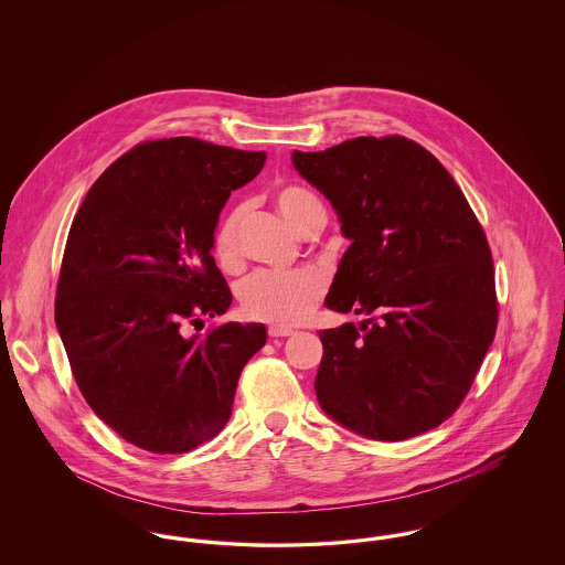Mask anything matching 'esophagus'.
Here are the masks:
<instances>
[{
	"instance_id": "obj_1",
	"label": "esophagus",
	"mask_w": 565,
	"mask_h": 565,
	"mask_svg": "<svg viewBox=\"0 0 565 565\" xmlns=\"http://www.w3.org/2000/svg\"><path fill=\"white\" fill-rule=\"evenodd\" d=\"M290 334H292L290 328H279V326H270L269 328V337H273V339H277V337H290Z\"/></svg>"
}]
</instances>
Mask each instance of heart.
I'll return each instance as SVG.
<instances>
[{"label": "heart", "instance_id": "b5f03b06", "mask_svg": "<svg viewBox=\"0 0 565 565\" xmlns=\"http://www.w3.org/2000/svg\"><path fill=\"white\" fill-rule=\"evenodd\" d=\"M275 207L298 235H305L318 220L326 217L320 199L300 186L279 190L275 194ZM242 226L243 212L235 210L215 233V258L224 267H233L239 260ZM322 295L323 279L313 270L256 273L243 281L239 302L247 318L288 328L307 320Z\"/></svg>", "mask_w": 565, "mask_h": 565}]
</instances>
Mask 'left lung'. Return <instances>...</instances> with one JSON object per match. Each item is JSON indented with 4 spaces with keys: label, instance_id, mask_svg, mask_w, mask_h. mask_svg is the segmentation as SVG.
<instances>
[{
    "label": "left lung",
    "instance_id": "obj_1",
    "mask_svg": "<svg viewBox=\"0 0 565 565\" xmlns=\"http://www.w3.org/2000/svg\"><path fill=\"white\" fill-rule=\"evenodd\" d=\"M350 239L326 307L362 316L320 332L316 396L373 440L440 426L489 350L498 302L483 228L451 173L406 137H355L292 154Z\"/></svg>",
    "mask_w": 565,
    "mask_h": 565
}]
</instances>
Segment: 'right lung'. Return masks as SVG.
Returning <instances> with one entry per match:
<instances>
[{"label":"right lung","mask_w":565,"mask_h":565,"mask_svg":"<svg viewBox=\"0 0 565 565\" xmlns=\"http://www.w3.org/2000/svg\"><path fill=\"white\" fill-rule=\"evenodd\" d=\"M267 161L194 137L135 146L90 186L70 228L54 322L84 401L135 447L184 454L231 417L265 323H189L226 313L214 233L231 190Z\"/></svg>","instance_id":"right-lung-1"}]
</instances>
